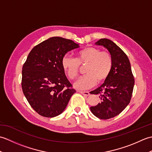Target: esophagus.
Returning a JSON list of instances; mask_svg holds the SVG:
<instances>
[{"label": "esophagus", "instance_id": "obj_1", "mask_svg": "<svg viewBox=\"0 0 152 152\" xmlns=\"http://www.w3.org/2000/svg\"><path fill=\"white\" fill-rule=\"evenodd\" d=\"M79 93H81V94L83 95L84 96H88L89 95V93L88 91H78Z\"/></svg>", "mask_w": 152, "mask_h": 152}]
</instances>
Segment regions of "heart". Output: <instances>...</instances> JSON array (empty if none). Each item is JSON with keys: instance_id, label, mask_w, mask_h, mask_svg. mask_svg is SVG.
Returning a JSON list of instances; mask_svg holds the SVG:
<instances>
[{"instance_id": "b5f03b06", "label": "heart", "mask_w": 152, "mask_h": 152, "mask_svg": "<svg viewBox=\"0 0 152 152\" xmlns=\"http://www.w3.org/2000/svg\"><path fill=\"white\" fill-rule=\"evenodd\" d=\"M87 64L86 74L80 77L73 84L76 89H88L94 86L96 82H104L110 73L112 59L108 52L102 51L96 48L88 47L78 51L76 59L65 56L61 60L63 69L70 80L78 75L80 64Z\"/></svg>"}]
</instances>
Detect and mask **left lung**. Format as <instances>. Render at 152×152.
Masks as SVG:
<instances>
[{"instance_id": "8db88e82", "label": "left lung", "mask_w": 152, "mask_h": 152, "mask_svg": "<svg viewBox=\"0 0 152 152\" xmlns=\"http://www.w3.org/2000/svg\"><path fill=\"white\" fill-rule=\"evenodd\" d=\"M95 44L108 50L112 59V66L102 86L90 92L99 95L100 98L99 104L91 106L90 110L98 118L108 119L120 114L129 104L134 79L128 57L114 42L101 38Z\"/></svg>"}]
</instances>
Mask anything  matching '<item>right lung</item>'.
<instances>
[{
	"mask_svg": "<svg viewBox=\"0 0 152 152\" xmlns=\"http://www.w3.org/2000/svg\"><path fill=\"white\" fill-rule=\"evenodd\" d=\"M71 40L54 37L34 46L22 68L23 94L35 111L46 118L59 115L76 90L68 80L61 60L79 48Z\"/></svg>",
	"mask_w": 152,
	"mask_h": 152,
	"instance_id": "right-lung-1",
	"label": "right lung"
}]
</instances>
